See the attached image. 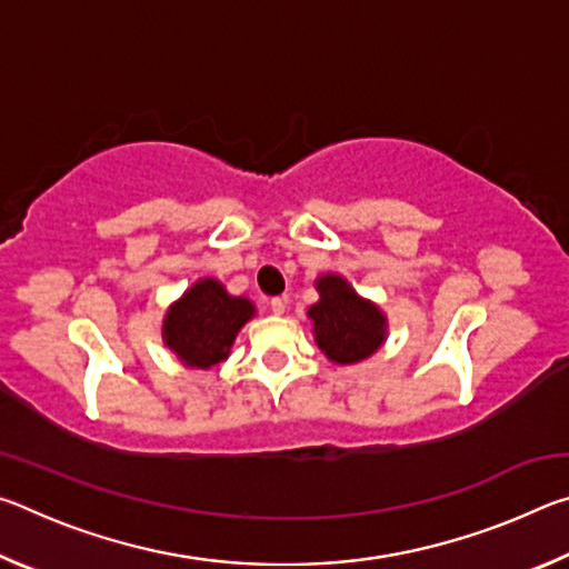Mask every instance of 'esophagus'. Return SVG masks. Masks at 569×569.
Wrapping results in <instances>:
<instances>
[{
	"label": "esophagus",
	"mask_w": 569,
	"mask_h": 569,
	"mask_svg": "<svg viewBox=\"0 0 569 569\" xmlns=\"http://www.w3.org/2000/svg\"><path fill=\"white\" fill-rule=\"evenodd\" d=\"M271 311H273L276 316H283V313H286V298H283V296L271 298Z\"/></svg>",
	"instance_id": "obj_1"
}]
</instances>
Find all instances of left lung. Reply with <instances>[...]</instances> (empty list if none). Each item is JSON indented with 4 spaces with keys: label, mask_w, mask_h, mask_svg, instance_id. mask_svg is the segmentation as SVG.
Here are the masks:
<instances>
[{
    "label": "left lung",
    "mask_w": 569,
    "mask_h": 569,
    "mask_svg": "<svg viewBox=\"0 0 569 569\" xmlns=\"http://www.w3.org/2000/svg\"><path fill=\"white\" fill-rule=\"evenodd\" d=\"M319 303L308 308L319 349L336 363H359L379 351L387 339V316L366 301L341 276L326 273L316 281Z\"/></svg>",
    "instance_id": "obj_1"
}]
</instances>
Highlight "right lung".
Returning <instances> with one entry per match:
<instances>
[{"label": "right lung", "mask_w": 569, "mask_h": 569, "mask_svg": "<svg viewBox=\"0 0 569 569\" xmlns=\"http://www.w3.org/2000/svg\"><path fill=\"white\" fill-rule=\"evenodd\" d=\"M256 306L243 296H230L216 278H200L162 321V341L192 369H210L228 359L238 331L253 319Z\"/></svg>", "instance_id": "right-lung-1"}]
</instances>
